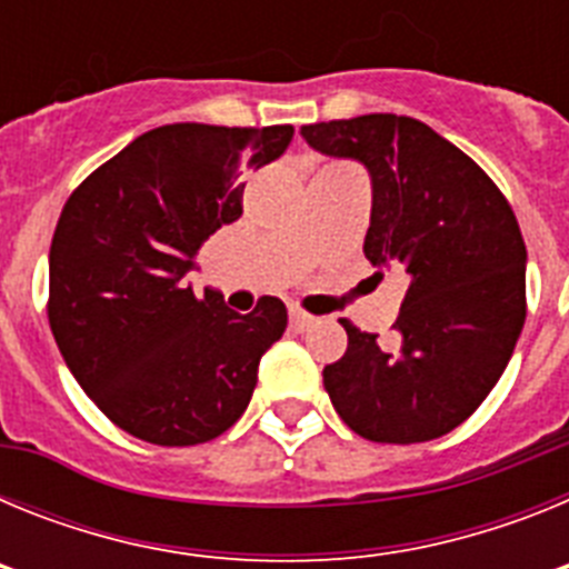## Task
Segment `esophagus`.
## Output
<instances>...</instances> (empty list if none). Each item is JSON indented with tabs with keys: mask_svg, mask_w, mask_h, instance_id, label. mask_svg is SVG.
Instances as JSON below:
<instances>
[{
	"mask_svg": "<svg viewBox=\"0 0 569 569\" xmlns=\"http://www.w3.org/2000/svg\"><path fill=\"white\" fill-rule=\"evenodd\" d=\"M313 321H316L313 316L305 313V310H299V308L290 310V328H293L296 333H305L308 328H313Z\"/></svg>",
	"mask_w": 569,
	"mask_h": 569,
	"instance_id": "obj_1",
	"label": "esophagus"
}]
</instances>
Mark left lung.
Masks as SVG:
<instances>
[{
	"mask_svg": "<svg viewBox=\"0 0 569 569\" xmlns=\"http://www.w3.org/2000/svg\"><path fill=\"white\" fill-rule=\"evenodd\" d=\"M301 136L370 170L365 256L376 276H407L393 341L341 319L347 350L325 367V390L361 439H439L476 413L525 328L527 248L516 213L465 150L410 116L333 119L305 124Z\"/></svg>",
	"mask_w": 569,
	"mask_h": 569,
	"instance_id": "obj_1",
	"label": "left lung"
}]
</instances>
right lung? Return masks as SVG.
Returning a JSON list of instances; mask_svg holds the SVG:
<instances>
[{"instance_id": "add662e5", "label": "right lung", "mask_w": 569, "mask_h": 569, "mask_svg": "<svg viewBox=\"0 0 569 569\" xmlns=\"http://www.w3.org/2000/svg\"><path fill=\"white\" fill-rule=\"evenodd\" d=\"M290 139L293 124H164L68 196L50 241L48 321L70 373L124 433L204 445L250 405L288 310L264 296L239 316L182 279L202 241L241 216V170L279 159Z\"/></svg>"}]
</instances>
